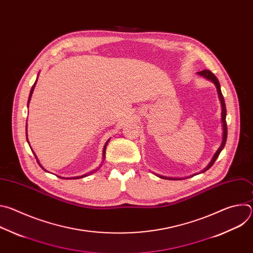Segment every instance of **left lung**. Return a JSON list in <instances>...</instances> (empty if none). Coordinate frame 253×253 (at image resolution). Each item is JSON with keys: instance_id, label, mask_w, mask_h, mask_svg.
Returning a JSON list of instances; mask_svg holds the SVG:
<instances>
[{"instance_id": "1", "label": "left lung", "mask_w": 253, "mask_h": 253, "mask_svg": "<svg viewBox=\"0 0 253 253\" xmlns=\"http://www.w3.org/2000/svg\"><path fill=\"white\" fill-rule=\"evenodd\" d=\"M197 74H199L200 76L206 78L207 80H210L216 87V89H217V93H218V97H219V100H220V103H221V108H222V112H221V122H222V129H223V134H222V142H221V145L220 147L218 148V150L216 151V153L214 154L212 160L210 161V163L207 165V167L202 170V172H205L206 170H208L215 162V160L218 158L220 152L222 151V149L224 148L225 146V143H226V139H227V125H226V107H225V102H224V98H223V95L221 93V89H220V84H219V81L218 79L216 78V76L212 73L211 71L209 70H203V71H200L198 72ZM160 178H163V179H168V180H180V178H170V177H165V176H161V175H158Z\"/></svg>"}]
</instances>
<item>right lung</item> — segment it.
Here are the masks:
<instances>
[{
	"label": "right lung",
	"mask_w": 253,
	"mask_h": 253,
	"mask_svg": "<svg viewBox=\"0 0 253 253\" xmlns=\"http://www.w3.org/2000/svg\"><path fill=\"white\" fill-rule=\"evenodd\" d=\"M37 80H38V78H37ZM37 80L35 81V83H34V85L32 86V89H31V91H30V95H29V100H28V105H29V103H30V100H31V97H32V94H33V91H34V88H35V86H36V83H37ZM26 129H27V125H26ZM26 132H27V130H26ZM27 134V133H26ZM28 139V138H27ZM110 140V139H109ZM109 140H108L106 143H105V145H104V148H103V159H105V154H106V146H107V144H108V142H109ZM28 141V140H27ZM28 143H29V141H28ZM34 153V152H33ZM34 155H35V157H36V159H37V162H38V164L43 168V166L40 164V162H39V160H38V158H37V156H36V154L34 153ZM44 169V168H43ZM45 170V169H44ZM98 169H96V170H94L93 172H90L89 174H92V173H94V172H96ZM88 174H85V175H82V176H78V177H73V179H78V178H83V177H86ZM60 177V176H59ZM60 178H63V177H60ZM69 179V178H68ZM72 179V178H71Z\"/></svg>",
	"instance_id": "obj_1"
}]
</instances>
